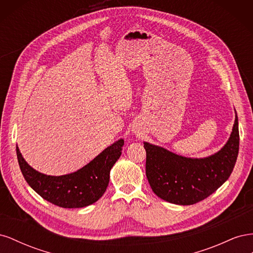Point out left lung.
<instances>
[{"label": "left lung", "mask_w": 253, "mask_h": 253, "mask_svg": "<svg viewBox=\"0 0 253 253\" xmlns=\"http://www.w3.org/2000/svg\"><path fill=\"white\" fill-rule=\"evenodd\" d=\"M239 144L236 112L230 137L223 148L210 156L186 157L143 141L147 152L145 174L152 191L162 200L175 205H193L205 200L231 175Z\"/></svg>", "instance_id": "obj_1"}]
</instances>
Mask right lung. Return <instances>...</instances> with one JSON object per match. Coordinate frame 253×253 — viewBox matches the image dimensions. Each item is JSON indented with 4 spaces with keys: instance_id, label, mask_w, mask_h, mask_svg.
<instances>
[{
    "instance_id": "1",
    "label": "right lung",
    "mask_w": 253,
    "mask_h": 253,
    "mask_svg": "<svg viewBox=\"0 0 253 253\" xmlns=\"http://www.w3.org/2000/svg\"><path fill=\"white\" fill-rule=\"evenodd\" d=\"M125 140L120 138L104 149L81 169L52 176L35 170L27 164L17 145L21 172L34 191L45 201L61 208H83L96 203L106 191L110 172L119 159Z\"/></svg>"
}]
</instances>
